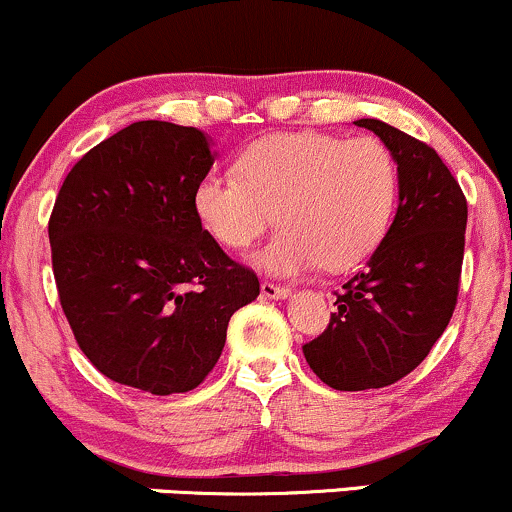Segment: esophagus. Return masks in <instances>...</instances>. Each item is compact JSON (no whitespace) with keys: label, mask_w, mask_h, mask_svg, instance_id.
Segmentation results:
<instances>
[{"label":"esophagus","mask_w":512,"mask_h":512,"mask_svg":"<svg viewBox=\"0 0 512 512\" xmlns=\"http://www.w3.org/2000/svg\"><path fill=\"white\" fill-rule=\"evenodd\" d=\"M262 296L264 298H286L289 296V286L274 284V281H262Z\"/></svg>","instance_id":"1"}]
</instances>
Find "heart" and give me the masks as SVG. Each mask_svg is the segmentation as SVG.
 <instances>
[{
  "instance_id": "obj_1",
  "label": "heart",
  "mask_w": 512,
  "mask_h": 512,
  "mask_svg": "<svg viewBox=\"0 0 512 512\" xmlns=\"http://www.w3.org/2000/svg\"><path fill=\"white\" fill-rule=\"evenodd\" d=\"M397 197V161L383 139L305 129L255 139L238 154L236 175H204L195 211L228 250L255 245L276 214L281 231L260 257L269 272H342L383 243Z\"/></svg>"
}]
</instances>
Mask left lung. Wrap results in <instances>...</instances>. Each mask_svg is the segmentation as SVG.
<instances>
[{"label": "left lung", "instance_id": "obj_1", "mask_svg": "<svg viewBox=\"0 0 512 512\" xmlns=\"http://www.w3.org/2000/svg\"><path fill=\"white\" fill-rule=\"evenodd\" d=\"M390 146L399 207L368 267L337 291L330 325L303 344L308 366L334 390L387 387L419 366L457 305L467 197L433 146L383 120H356Z\"/></svg>", "mask_w": 512, "mask_h": 512}]
</instances>
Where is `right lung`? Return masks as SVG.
Here are the masks:
<instances>
[{
	"instance_id": "add662e5",
	"label": "right lung",
	"mask_w": 512,
	"mask_h": 512,
	"mask_svg": "<svg viewBox=\"0 0 512 512\" xmlns=\"http://www.w3.org/2000/svg\"><path fill=\"white\" fill-rule=\"evenodd\" d=\"M214 154L195 127L134 122L69 170L48 233L76 344L105 378L151 395L195 390L260 279L202 228L195 187Z\"/></svg>"
}]
</instances>
